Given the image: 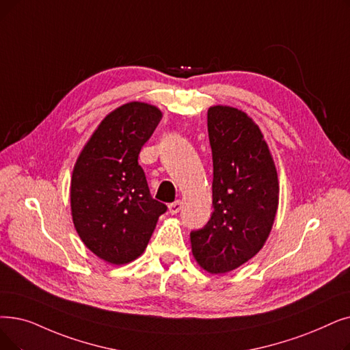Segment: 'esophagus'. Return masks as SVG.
Here are the masks:
<instances>
[{"instance_id": "obj_1", "label": "esophagus", "mask_w": 350, "mask_h": 350, "mask_svg": "<svg viewBox=\"0 0 350 350\" xmlns=\"http://www.w3.org/2000/svg\"><path fill=\"white\" fill-rule=\"evenodd\" d=\"M181 210V202L180 200H176L174 203H170L169 204V211L170 215H177V213Z\"/></svg>"}]
</instances>
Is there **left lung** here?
I'll return each mask as SVG.
<instances>
[{
  "mask_svg": "<svg viewBox=\"0 0 350 350\" xmlns=\"http://www.w3.org/2000/svg\"><path fill=\"white\" fill-rule=\"evenodd\" d=\"M213 157V213L190 233L197 263L210 273L230 271L259 252L279 204L275 163L253 120L233 107L207 111Z\"/></svg>",
  "mask_w": 350,
  "mask_h": 350,
  "instance_id": "left-lung-1",
  "label": "left lung"
}]
</instances>
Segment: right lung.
<instances>
[{
	"mask_svg": "<svg viewBox=\"0 0 350 350\" xmlns=\"http://www.w3.org/2000/svg\"><path fill=\"white\" fill-rule=\"evenodd\" d=\"M161 111L129 103L105 117L74 165L72 221L84 245L100 259L124 265L139 257L167 206L150 194L139 164L142 147Z\"/></svg>",
	"mask_w": 350,
	"mask_h": 350,
	"instance_id": "right-lung-1",
	"label": "right lung"
}]
</instances>
